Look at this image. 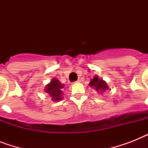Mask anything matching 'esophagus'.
Listing matches in <instances>:
<instances>
[{
	"mask_svg": "<svg viewBox=\"0 0 148 148\" xmlns=\"http://www.w3.org/2000/svg\"><path fill=\"white\" fill-rule=\"evenodd\" d=\"M81 80H80V79H78V80H77L76 81H74V83H79V82H81Z\"/></svg>",
	"mask_w": 148,
	"mask_h": 148,
	"instance_id": "1",
	"label": "esophagus"
}]
</instances>
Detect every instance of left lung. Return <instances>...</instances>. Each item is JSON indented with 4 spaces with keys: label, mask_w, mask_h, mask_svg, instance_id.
Returning <instances> with one entry per match:
<instances>
[{
    "label": "left lung",
    "mask_w": 148,
    "mask_h": 148,
    "mask_svg": "<svg viewBox=\"0 0 148 148\" xmlns=\"http://www.w3.org/2000/svg\"><path fill=\"white\" fill-rule=\"evenodd\" d=\"M89 85L91 87V88H95V90H97V91H103V90H108V84H106V82L101 80V79H99L98 77L95 76L94 77L93 80L90 81V83L89 84Z\"/></svg>",
    "instance_id": "8db88e82"
}]
</instances>
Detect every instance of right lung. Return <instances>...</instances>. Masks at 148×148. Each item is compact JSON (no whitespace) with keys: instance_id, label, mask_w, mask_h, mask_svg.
I'll use <instances>...</instances> for the list:
<instances>
[{"instance_id":"obj_1","label":"right lung","mask_w":148,"mask_h":148,"mask_svg":"<svg viewBox=\"0 0 148 148\" xmlns=\"http://www.w3.org/2000/svg\"><path fill=\"white\" fill-rule=\"evenodd\" d=\"M64 88V84H61L58 80L54 78L51 81V83L47 84L45 89V92L47 93L52 97V101H58L62 99V88Z\"/></svg>"}]
</instances>
